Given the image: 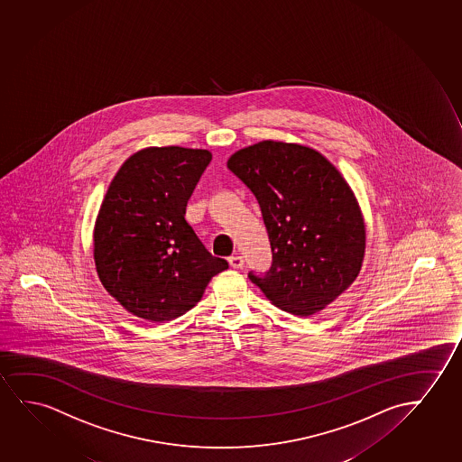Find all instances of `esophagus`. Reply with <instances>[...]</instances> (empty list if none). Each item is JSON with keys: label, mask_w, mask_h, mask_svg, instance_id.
Here are the masks:
<instances>
[{"label": "esophagus", "mask_w": 462, "mask_h": 462, "mask_svg": "<svg viewBox=\"0 0 462 462\" xmlns=\"http://www.w3.org/2000/svg\"><path fill=\"white\" fill-rule=\"evenodd\" d=\"M227 261H229V266L233 267V269H242L244 267V258H242L241 254L229 256Z\"/></svg>", "instance_id": "obj_1"}]
</instances>
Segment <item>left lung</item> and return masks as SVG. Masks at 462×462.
I'll use <instances>...</instances> for the list:
<instances>
[{"mask_svg": "<svg viewBox=\"0 0 462 462\" xmlns=\"http://www.w3.org/2000/svg\"><path fill=\"white\" fill-rule=\"evenodd\" d=\"M227 170L260 204L273 250L271 269L250 280L285 312L323 310L365 258V220L348 183L317 150L275 141L236 152Z\"/></svg>", "mask_w": 462, "mask_h": 462, "instance_id": "8db88e82", "label": "left lung"}]
</instances>
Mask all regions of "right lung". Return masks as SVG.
Masks as SVG:
<instances>
[{
	"label": "right lung",
	"instance_id": "add662e5",
	"mask_svg": "<svg viewBox=\"0 0 462 462\" xmlns=\"http://www.w3.org/2000/svg\"><path fill=\"white\" fill-rule=\"evenodd\" d=\"M210 160L208 150L150 147L131 155L109 185L95 225V264L109 294L139 319L189 312L227 269L185 220Z\"/></svg>",
	"mask_w": 462,
	"mask_h": 462
}]
</instances>
